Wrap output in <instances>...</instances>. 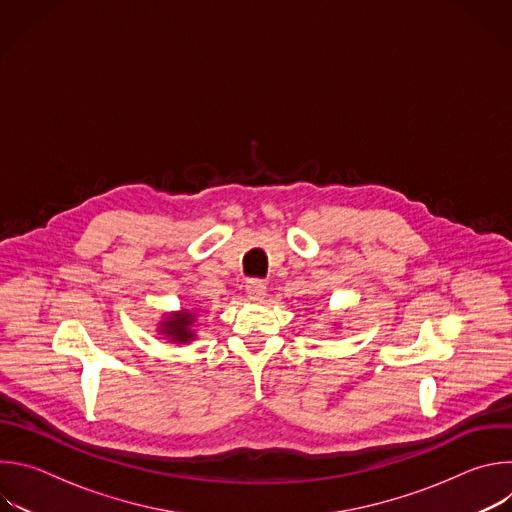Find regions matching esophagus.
I'll list each match as a JSON object with an SVG mask.
<instances>
[{
	"label": "esophagus",
	"mask_w": 512,
	"mask_h": 512,
	"mask_svg": "<svg viewBox=\"0 0 512 512\" xmlns=\"http://www.w3.org/2000/svg\"><path fill=\"white\" fill-rule=\"evenodd\" d=\"M265 283L261 281V279H251V281H247V285H245V291H247V298L249 300H253V302H259V300H263L265 298Z\"/></svg>",
	"instance_id": "obj_1"
}]
</instances>
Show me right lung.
Returning <instances> with one entry per match:
<instances>
[{"mask_svg": "<svg viewBox=\"0 0 512 512\" xmlns=\"http://www.w3.org/2000/svg\"><path fill=\"white\" fill-rule=\"evenodd\" d=\"M196 314L188 312V310H182V312H176V314H168L166 320L162 322L160 326V334H166L172 342H190L194 340V332L190 330L192 328V322H194Z\"/></svg>", "mask_w": 512, "mask_h": 512, "instance_id": "right-lung-1", "label": "right lung"}]
</instances>
